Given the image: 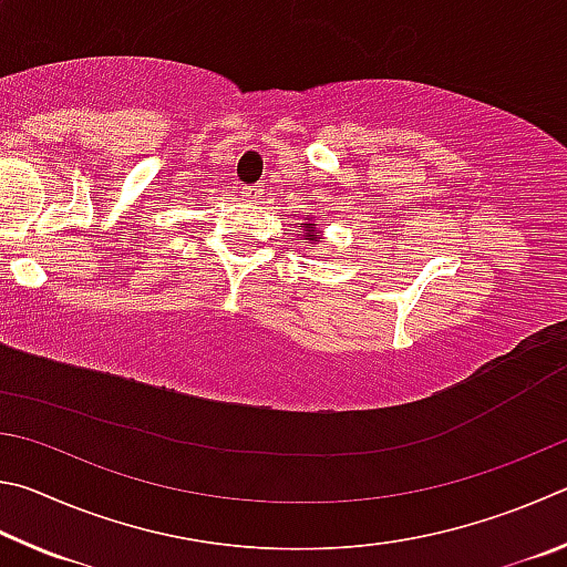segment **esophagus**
I'll list each match as a JSON object with an SVG mask.
<instances>
[{
  "label": "esophagus",
  "instance_id": "34e87169",
  "mask_svg": "<svg viewBox=\"0 0 567 567\" xmlns=\"http://www.w3.org/2000/svg\"><path fill=\"white\" fill-rule=\"evenodd\" d=\"M264 188L261 186H241L238 188V196L244 198V202H256L258 196H261Z\"/></svg>",
  "mask_w": 567,
  "mask_h": 567
}]
</instances>
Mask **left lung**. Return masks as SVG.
Segmentation results:
<instances>
[{
    "label": "left lung",
    "mask_w": 567,
    "mask_h": 567,
    "mask_svg": "<svg viewBox=\"0 0 567 567\" xmlns=\"http://www.w3.org/2000/svg\"><path fill=\"white\" fill-rule=\"evenodd\" d=\"M306 234H309V236H311V241H313V238H316V231H313V224H306Z\"/></svg>",
    "instance_id": "1"
}]
</instances>
